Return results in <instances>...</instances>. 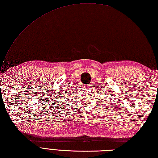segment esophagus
Wrapping results in <instances>:
<instances>
[{
    "mask_svg": "<svg viewBox=\"0 0 158 158\" xmlns=\"http://www.w3.org/2000/svg\"><path fill=\"white\" fill-rule=\"evenodd\" d=\"M90 88V86H89V85H86V88H88V89H89Z\"/></svg>",
    "mask_w": 158,
    "mask_h": 158,
    "instance_id": "obj_1",
    "label": "esophagus"
}]
</instances>
